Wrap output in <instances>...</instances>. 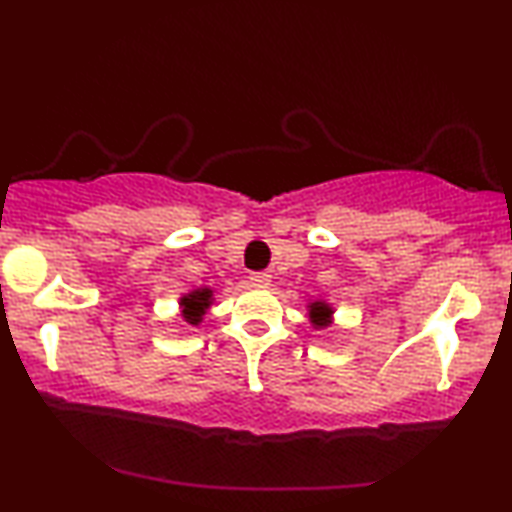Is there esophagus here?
Returning <instances> with one entry per match:
<instances>
[{"label": "esophagus", "mask_w": 512, "mask_h": 512, "mask_svg": "<svg viewBox=\"0 0 512 512\" xmlns=\"http://www.w3.org/2000/svg\"><path fill=\"white\" fill-rule=\"evenodd\" d=\"M249 282L254 284V286H258V289H265V286H270L272 275H270V272H251Z\"/></svg>", "instance_id": "obj_1"}]
</instances>
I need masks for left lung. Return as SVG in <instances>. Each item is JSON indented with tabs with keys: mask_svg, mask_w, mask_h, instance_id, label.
Returning a JSON list of instances; mask_svg holds the SVG:
<instances>
[{
	"mask_svg": "<svg viewBox=\"0 0 512 512\" xmlns=\"http://www.w3.org/2000/svg\"><path fill=\"white\" fill-rule=\"evenodd\" d=\"M333 305L326 303V300H312L307 303V317H310V324L314 328H326L333 324Z\"/></svg>",
	"mask_w": 512,
	"mask_h": 512,
	"instance_id": "1",
	"label": "left lung"
}]
</instances>
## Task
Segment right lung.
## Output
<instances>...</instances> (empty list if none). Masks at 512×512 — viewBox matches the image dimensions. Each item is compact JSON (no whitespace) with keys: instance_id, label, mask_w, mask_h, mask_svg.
I'll use <instances>...</instances> for the list:
<instances>
[{"instance_id":"add662e5","label":"right lung","mask_w":512,"mask_h":512,"mask_svg":"<svg viewBox=\"0 0 512 512\" xmlns=\"http://www.w3.org/2000/svg\"><path fill=\"white\" fill-rule=\"evenodd\" d=\"M212 303H214V291L209 289V286H200V289L188 291L179 298V312L186 324L200 326Z\"/></svg>"}]
</instances>
